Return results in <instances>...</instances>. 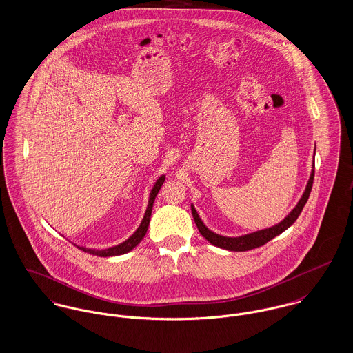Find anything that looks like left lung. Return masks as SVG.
I'll list each match as a JSON object with an SVG mask.
<instances>
[{
	"label": "left lung",
	"instance_id": "left-lung-1",
	"mask_svg": "<svg viewBox=\"0 0 353 353\" xmlns=\"http://www.w3.org/2000/svg\"><path fill=\"white\" fill-rule=\"evenodd\" d=\"M314 180V159H313V169L309 177V181L306 184V188L303 191V195L299 199V201L296 203V205L291 210V212L279 223H276L271 228L263 229V230H257L249 234L239 235V236H226V235L216 234L212 230H210L204 222L201 221V218L199 216L197 211H196L195 205L191 204V210H192V215L195 219L196 226L200 232V234L203 235L210 243H212L214 246L230 250V252H245V250H250L259 246H263L264 243H267L268 241H271L276 235L281 234L283 232H285L301 215L310 192H312V187H313Z\"/></svg>",
	"mask_w": 353,
	"mask_h": 353
}]
</instances>
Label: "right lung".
Listing matches in <instances>:
<instances>
[{
  "label": "right lung",
  "mask_w": 353,
  "mask_h": 353,
  "mask_svg": "<svg viewBox=\"0 0 353 353\" xmlns=\"http://www.w3.org/2000/svg\"><path fill=\"white\" fill-rule=\"evenodd\" d=\"M165 181V174L159 176L157 181L154 183L150 194H149V203L146 207V212L143 215V219L141 222V225L138 226V229L134 232V234L130 235L125 241H123L121 243L107 248V249H92V248H85V246H79V249H82L83 252H88L90 254H96L100 257H112V256H120V254H125L128 252H131L146 235V232L149 229V223H150V216H152V210H153V203L156 200V196L158 195L162 184Z\"/></svg>",
  "instance_id": "1"
}]
</instances>
